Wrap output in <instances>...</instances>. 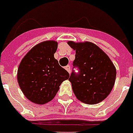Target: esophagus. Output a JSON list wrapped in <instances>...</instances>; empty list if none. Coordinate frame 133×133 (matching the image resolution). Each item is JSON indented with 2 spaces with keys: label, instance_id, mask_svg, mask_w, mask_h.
Here are the masks:
<instances>
[{
  "label": "esophagus",
  "instance_id": "1",
  "mask_svg": "<svg viewBox=\"0 0 133 133\" xmlns=\"http://www.w3.org/2000/svg\"><path fill=\"white\" fill-rule=\"evenodd\" d=\"M65 69L66 70V71L69 72V73H70V70H71V68H70V65H67L66 67H65Z\"/></svg>",
  "mask_w": 133,
  "mask_h": 133
}]
</instances>
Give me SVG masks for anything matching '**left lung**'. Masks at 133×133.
Instances as JSON below:
<instances>
[{
  "instance_id": "8db88e82",
  "label": "left lung",
  "mask_w": 133,
  "mask_h": 133,
  "mask_svg": "<svg viewBox=\"0 0 133 133\" xmlns=\"http://www.w3.org/2000/svg\"><path fill=\"white\" fill-rule=\"evenodd\" d=\"M76 50L73 66L78 69L70 75V82L76 98L86 104H96L109 96L116 78V69L109 56L95 44L69 41Z\"/></svg>"
}]
</instances>
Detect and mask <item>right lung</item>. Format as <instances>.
Here are the masks:
<instances>
[{
    "instance_id": "add662e5",
    "label": "right lung",
    "mask_w": 133,
    "mask_h": 133,
    "mask_svg": "<svg viewBox=\"0 0 133 133\" xmlns=\"http://www.w3.org/2000/svg\"><path fill=\"white\" fill-rule=\"evenodd\" d=\"M57 43L53 40L37 44L27 53L18 68L17 79L24 96L37 104L53 99L69 72L54 57Z\"/></svg>"
}]
</instances>
